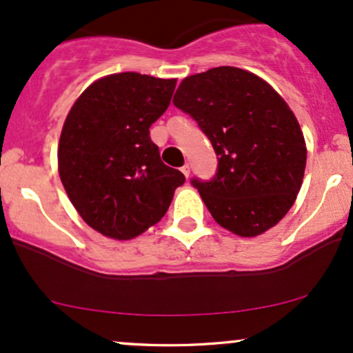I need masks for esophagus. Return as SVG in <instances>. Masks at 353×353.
<instances>
[{
  "label": "esophagus",
  "instance_id": "esophagus-1",
  "mask_svg": "<svg viewBox=\"0 0 353 353\" xmlns=\"http://www.w3.org/2000/svg\"><path fill=\"white\" fill-rule=\"evenodd\" d=\"M181 171H182V174H184L185 177H189V174H190V165L189 164H184L181 168Z\"/></svg>",
  "mask_w": 353,
  "mask_h": 353
}]
</instances>
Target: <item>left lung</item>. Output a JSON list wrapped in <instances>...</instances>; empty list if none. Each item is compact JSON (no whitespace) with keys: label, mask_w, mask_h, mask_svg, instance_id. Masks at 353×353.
Returning <instances> with one entry per match:
<instances>
[{"label":"left lung","mask_w":353,"mask_h":353,"mask_svg":"<svg viewBox=\"0 0 353 353\" xmlns=\"http://www.w3.org/2000/svg\"><path fill=\"white\" fill-rule=\"evenodd\" d=\"M172 103L196 121L217 156L212 179H190L217 224L241 237L274 228L295 202L307 161L285 101L252 72L221 66L185 78Z\"/></svg>","instance_id":"left-lung-1"}]
</instances>
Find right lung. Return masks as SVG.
I'll use <instances>...</instances> for the list:
<instances>
[{
	"label": "right lung",
	"instance_id": "obj_1",
	"mask_svg": "<svg viewBox=\"0 0 353 353\" xmlns=\"http://www.w3.org/2000/svg\"><path fill=\"white\" fill-rule=\"evenodd\" d=\"M176 79L119 72L92 83L64 121L59 177L79 216L128 241L157 224L184 174L161 161L149 128L171 103Z\"/></svg>",
	"mask_w": 353,
	"mask_h": 353
}]
</instances>
